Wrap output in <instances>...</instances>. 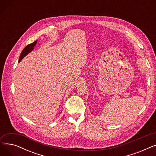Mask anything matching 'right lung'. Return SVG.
Here are the masks:
<instances>
[{"label": "right lung", "mask_w": 156, "mask_h": 156, "mask_svg": "<svg viewBox=\"0 0 156 156\" xmlns=\"http://www.w3.org/2000/svg\"><path fill=\"white\" fill-rule=\"evenodd\" d=\"M37 43V40L35 41L34 42H33L30 44H28V45H27L25 47H24V48L23 49V51L21 53L19 62H20L24 58V56H26L28 53H30L33 50V49H34V47L35 46Z\"/></svg>", "instance_id": "right-lung-1"}]
</instances>
